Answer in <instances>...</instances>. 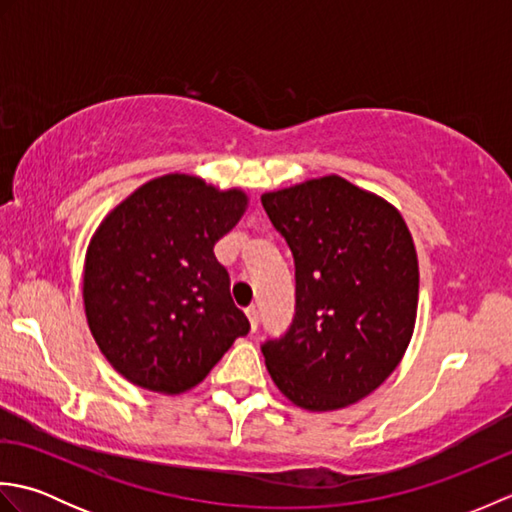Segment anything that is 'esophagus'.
I'll use <instances>...</instances> for the list:
<instances>
[{
	"mask_svg": "<svg viewBox=\"0 0 512 512\" xmlns=\"http://www.w3.org/2000/svg\"><path fill=\"white\" fill-rule=\"evenodd\" d=\"M246 317H248V323H250V330H257V325H259V314H257V308L255 306H250V308H246Z\"/></svg>",
	"mask_w": 512,
	"mask_h": 512,
	"instance_id": "1",
	"label": "esophagus"
}]
</instances>
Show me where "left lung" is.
<instances>
[{
  "label": "left lung",
  "instance_id": "1",
  "mask_svg": "<svg viewBox=\"0 0 512 512\" xmlns=\"http://www.w3.org/2000/svg\"><path fill=\"white\" fill-rule=\"evenodd\" d=\"M295 259V317L262 352L275 385L308 411L372 394L398 367L418 310V257L402 215L325 176L262 195Z\"/></svg>",
  "mask_w": 512,
  "mask_h": 512
}]
</instances>
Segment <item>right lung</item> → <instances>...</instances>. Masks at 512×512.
Masks as SVG:
<instances>
[{"label": "right lung", "mask_w": 512, "mask_h": 512, "mask_svg": "<svg viewBox=\"0 0 512 512\" xmlns=\"http://www.w3.org/2000/svg\"><path fill=\"white\" fill-rule=\"evenodd\" d=\"M246 204L244 191L169 173L136 189L96 228L83 270L85 317L129 383L182 394L248 334L213 253Z\"/></svg>", "instance_id": "obj_1"}]
</instances>
